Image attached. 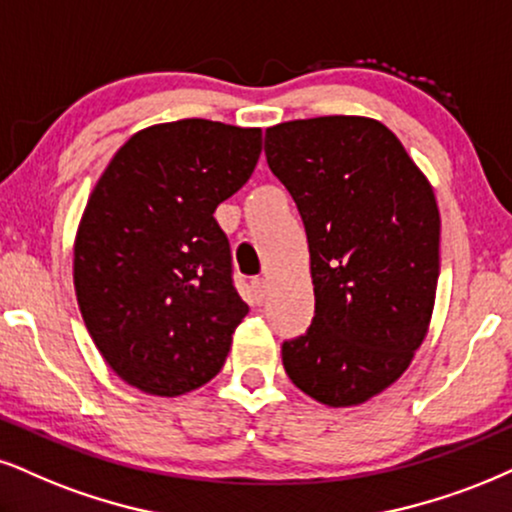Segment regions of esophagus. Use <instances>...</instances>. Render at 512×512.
<instances>
[{
  "label": "esophagus",
  "mask_w": 512,
  "mask_h": 512,
  "mask_svg": "<svg viewBox=\"0 0 512 512\" xmlns=\"http://www.w3.org/2000/svg\"><path fill=\"white\" fill-rule=\"evenodd\" d=\"M251 292H254L258 304H263L268 296V282L263 280V277H254V280H251Z\"/></svg>",
  "instance_id": "esophagus-1"
}]
</instances>
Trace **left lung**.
Instances as JSON below:
<instances>
[{"instance_id": "left-lung-1", "label": "left lung", "mask_w": 512, "mask_h": 512, "mask_svg": "<svg viewBox=\"0 0 512 512\" xmlns=\"http://www.w3.org/2000/svg\"><path fill=\"white\" fill-rule=\"evenodd\" d=\"M266 159L304 220L315 315L282 344L289 380L325 406L394 384L430 325L439 208L387 125L320 116L266 130Z\"/></svg>"}]
</instances>
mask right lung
Returning <instances> with one entry per match:
<instances>
[{"mask_svg": "<svg viewBox=\"0 0 512 512\" xmlns=\"http://www.w3.org/2000/svg\"><path fill=\"white\" fill-rule=\"evenodd\" d=\"M258 156V128L185 118L132 135L92 189L75 294L99 353L132 387L180 396L223 368L249 306L213 213Z\"/></svg>", "mask_w": 512, "mask_h": 512, "instance_id": "add662e5", "label": "right lung"}]
</instances>
